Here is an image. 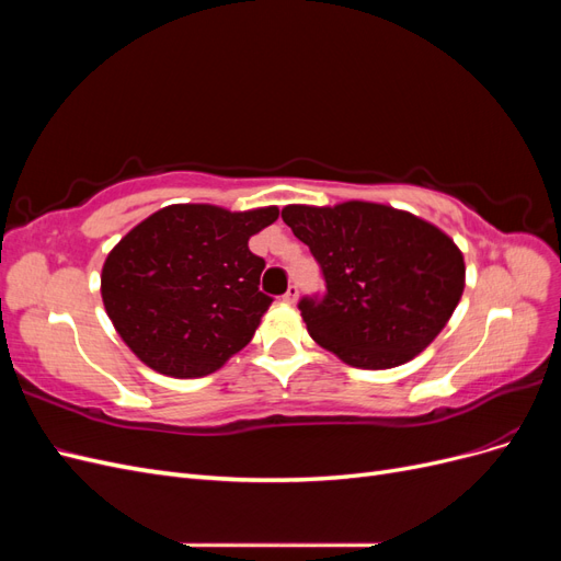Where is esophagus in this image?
I'll use <instances>...</instances> for the list:
<instances>
[{
    "label": "esophagus",
    "mask_w": 561,
    "mask_h": 561,
    "mask_svg": "<svg viewBox=\"0 0 561 561\" xmlns=\"http://www.w3.org/2000/svg\"><path fill=\"white\" fill-rule=\"evenodd\" d=\"M297 299H299V287H297V285H290V287H287V293L283 295V301L297 304Z\"/></svg>",
    "instance_id": "esophagus-1"
}]
</instances>
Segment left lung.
Segmentation results:
<instances>
[{"label":"left lung","instance_id":"obj_1","mask_svg":"<svg viewBox=\"0 0 561 561\" xmlns=\"http://www.w3.org/2000/svg\"><path fill=\"white\" fill-rule=\"evenodd\" d=\"M280 217L325 278V295L299 301L307 330L351 367L412 360L443 332L463 295L461 250L412 213L346 201L285 206Z\"/></svg>","mask_w":561,"mask_h":561}]
</instances>
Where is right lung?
I'll list each match as a JSON object with an SVG mask.
<instances>
[{"label": "right lung", "mask_w": 561, "mask_h": 561, "mask_svg": "<svg viewBox=\"0 0 561 561\" xmlns=\"http://www.w3.org/2000/svg\"><path fill=\"white\" fill-rule=\"evenodd\" d=\"M278 208L231 213L206 203L168 206L130 229L100 278L118 336L159 375L206 377L239 353L271 307L264 260L250 236Z\"/></svg>", "instance_id": "obj_1"}]
</instances>
